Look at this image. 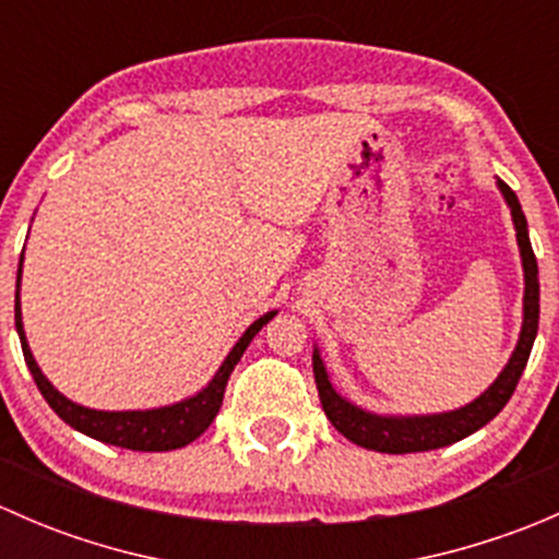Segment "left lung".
Listing matches in <instances>:
<instances>
[{
	"mask_svg": "<svg viewBox=\"0 0 559 559\" xmlns=\"http://www.w3.org/2000/svg\"><path fill=\"white\" fill-rule=\"evenodd\" d=\"M500 191H503L506 202L511 207L516 227V243H520L522 267H524V321L520 332V343H516L514 354H511L509 365L503 373L495 379V384L467 403L465 408L449 411V414H432V416H376L370 411L357 408L348 400H343L326 379L324 362H321L319 352H313V379L319 389L321 408H324L326 419L332 421L343 438L362 449H373V452L384 454H411V452H430V449L449 447V443L462 441L471 432L481 430L487 421H492L506 403L514 394L516 384L522 379V370L527 365L530 352H533L535 332H538V262H535L533 246H530L527 235V218H524L520 200L509 183L498 180Z\"/></svg>",
	"mask_w": 559,
	"mask_h": 559,
	"instance_id": "8db88e82",
	"label": "left lung"
}]
</instances>
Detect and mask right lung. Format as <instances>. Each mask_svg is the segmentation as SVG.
<instances>
[{"label":"right lung","mask_w":559,"mask_h":559,"mask_svg":"<svg viewBox=\"0 0 559 559\" xmlns=\"http://www.w3.org/2000/svg\"><path fill=\"white\" fill-rule=\"evenodd\" d=\"M21 262H24V253H21ZM19 284H21V267H19ZM275 311L264 313L262 319L253 321L251 326L243 332L235 348L229 352V357L224 359V365L218 368V373L213 376V381L202 392H197L194 397L180 400L175 405H165V408L154 411H94L83 408V405L72 403L64 394L56 392L53 384L43 376V370L37 368L35 357L29 352V343H26L24 324H21V302L19 292H15V330H19L21 348H24V359L32 370V379L39 392H43L45 403L61 416L70 427H75L78 432L88 438H97V441L110 443V447L132 449V452H170V449H180L186 443L197 441L202 432L211 427V421L216 419L218 408H222L224 389H227L229 373L235 370V365L240 362L248 343L253 341L259 330L273 319Z\"/></svg>","instance_id":"obj_1"}]
</instances>
